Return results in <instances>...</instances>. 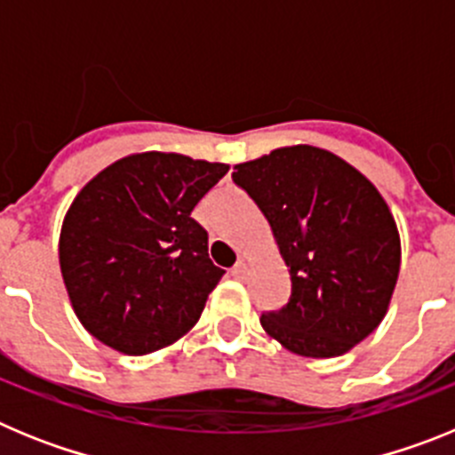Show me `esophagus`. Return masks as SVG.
<instances>
[{"label":"esophagus","instance_id":"obj_1","mask_svg":"<svg viewBox=\"0 0 455 455\" xmlns=\"http://www.w3.org/2000/svg\"><path fill=\"white\" fill-rule=\"evenodd\" d=\"M246 273H248V267H246V262H241V259L230 268V275L235 277V280H243V277H246Z\"/></svg>","mask_w":455,"mask_h":455}]
</instances>
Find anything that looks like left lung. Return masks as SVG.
<instances>
[{
	"label": "left lung",
	"mask_w": 455,
	"mask_h": 455,
	"mask_svg": "<svg viewBox=\"0 0 455 455\" xmlns=\"http://www.w3.org/2000/svg\"><path fill=\"white\" fill-rule=\"evenodd\" d=\"M235 184L268 220L291 277L289 303L262 315L287 351L337 357L387 315L401 267V239L378 188L337 155L277 148L236 164Z\"/></svg>",
	"instance_id": "left-lung-1"
}]
</instances>
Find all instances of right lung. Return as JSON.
<instances>
[{
    "label": "right lung",
    "mask_w": 455,
    "mask_h": 455,
    "mask_svg": "<svg viewBox=\"0 0 455 455\" xmlns=\"http://www.w3.org/2000/svg\"><path fill=\"white\" fill-rule=\"evenodd\" d=\"M228 164L140 152L98 172L72 200L59 264L72 309L95 339L124 355L171 347L203 315L223 277L193 207Z\"/></svg>",
    "instance_id": "add662e5"
}]
</instances>
